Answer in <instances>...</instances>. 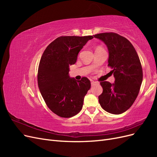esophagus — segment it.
<instances>
[{"label":"esophagus","instance_id":"esophagus-1","mask_svg":"<svg viewBox=\"0 0 157 157\" xmlns=\"http://www.w3.org/2000/svg\"><path fill=\"white\" fill-rule=\"evenodd\" d=\"M96 84H98V82L94 81V80H92V81H91V84H92V86H94V85Z\"/></svg>","mask_w":157,"mask_h":157}]
</instances>
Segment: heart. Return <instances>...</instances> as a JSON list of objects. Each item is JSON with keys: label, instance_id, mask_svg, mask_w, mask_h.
<instances>
[{"label": "heart", "instance_id": "1", "mask_svg": "<svg viewBox=\"0 0 157 157\" xmlns=\"http://www.w3.org/2000/svg\"><path fill=\"white\" fill-rule=\"evenodd\" d=\"M101 48V47H98V48Z\"/></svg>", "mask_w": 157, "mask_h": 157}]
</instances>
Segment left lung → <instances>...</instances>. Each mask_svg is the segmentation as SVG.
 Returning a JSON list of instances; mask_svg holds the SVG:
<instances>
[{
  "mask_svg": "<svg viewBox=\"0 0 157 157\" xmlns=\"http://www.w3.org/2000/svg\"><path fill=\"white\" fill-rule=\"evenodd\" d=\"M103 41L109 50L108 66L113 70L115 83L101 82L102 94L99 102L105 111L119 115L129 109L139 94L143 70L137 52L131 42L115 33L94 35Z\"/></svg>",
  "mask_w": 157,
  "mask_h": 157,
  "instance_id": "8db88e82",
  "label": "left lung"
}]
</instances>
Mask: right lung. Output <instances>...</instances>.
I'll return each instance as SVG.
<instances>
[{
    "instance_id": "obj_1",
    "label": "right lung",
    "mask_w": 157,
    "mask_h": 157,
    "mask_svg": "<svg viewBox=\"0 0 157 157\" xmlns=\"http://www.w3.org/2000/svg\"><path fill=\"white\" fill-rule=\"evenodd\" d=\"M93 36H62L46 47L38 69V86L50 110L59 117H72L82 108L84 98L91 87L90 80L71 78L69 66Z\"/></svg>"
}]
</instances>
